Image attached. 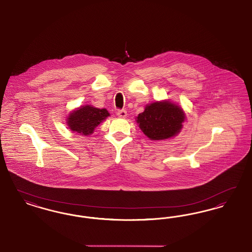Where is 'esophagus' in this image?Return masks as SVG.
Returning <instances> with one entry per match:
<instances>
[{"mask_svg": "<svg viewBox=\"0 0 252 252\" xmlns=\"http://www.w3.org/2000/svg\"><path fill=\"white\" fill-rule=\"evenodd\" d=\"M117 115L120 117V118H126V115H127V112L126 109H119L117 111Z\"/></svg>", "mask_w": 252, "mask_h": 252, "instance_id": "obj_1", "label": "esophagus"}]
</instances>
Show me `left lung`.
Masks as SVG:
<instances>
[{
	"instance_id": "left-lung-1",
	"label": "left lung",
	"mask_w": 252,
	"mask_h": 252,
	"mask_svg": "<svg viewBox=\"0 0 252 252\" xmlns=\"http://www.w3.org/2000/svg\"><path fill=\"white\" fill-rule=\"evenodd\" d=\"M185 115L181 108L171 102H156L146 106L137 117V123L151 140H165L178 134Z\"/></svg>"
}]
</instances>
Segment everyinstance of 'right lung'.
Returning a JSON list of instances; mask_svg holds the SVG:
<instances>
[{
	"label": "right lung",
	"mask_w": 252,
	"mask_h": 252,
	"mask_svg": "<svg viewBox=\"0 0 252 252\" xmlns=\"http://www.w3.org/2000/svg\"><path fill=\"white\" fill-rule=\"evenodd\" d=\"M108 116H109V113L106 108L100 109L91 106H85L72 111L67 123L72 131L82 135H90Z\"/></svg>",
	"instance_id": "1"
}]
</instances>
